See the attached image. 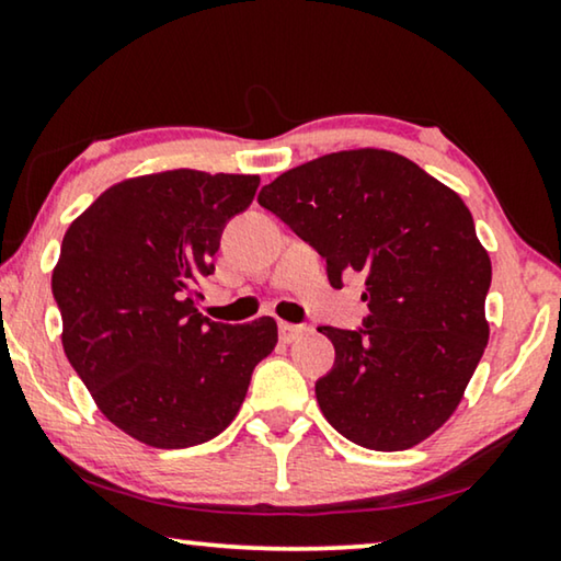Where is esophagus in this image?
<instances>
[{
  "label": "esophagus",
  "mask_w": 561,
  "mask_h": 561,
  "mask_svg": "<svg viewBox=\"0 0 561 561\" xmlns=\"http://www.w3.org/2000/svg\"><path fill=\"white\" fill-rule=\"evenodd\" d=\"M278 332H280V342L290 344V342H296L298 336H301V334L306 332V327H301V324H288V321H280Z\"/></svg>",
  "instance_id": "1"
}]
</instances>
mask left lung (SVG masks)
Returning a JSON list of instances; mask_svg holds the SVG:
<instances>
[{"instance_id":"1","label":"left lung","mask_w":561,"mask_h":561,"mask_svg":"<svg viewBox=\"0 0 561 561\" xmlns=\"http://www.w3.org/2000/svg\"><path fill=\"white\" fill-rule=\"evenodd\" d=\"M260 206L327 260L334 288L365 278L363 327H319L334 367L324 419L375 451L432 436L462 401L488 344L490 257L455 191L388 150H342L267 183Z\"/></svg>"}]
</instances>
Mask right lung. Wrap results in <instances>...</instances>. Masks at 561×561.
<instances>
[{"mask_svg": "<svg viewBox=\"0 0 561 561\" xmlns=\"http://www.w3.org/2000/svg\"><path fill=\"white\" fill-rule=\"evenodd\" d=\"M257 175L179 171L106 188L71 221L53 267L68 363L99 411L158 449L196 447L232 424L275 319L221 324L196 311L198 283Z\"/></svg>", "mask_w": 561, "mask_h": 561, "instance_id": "1", "label": "right lung"}]
</instances>
